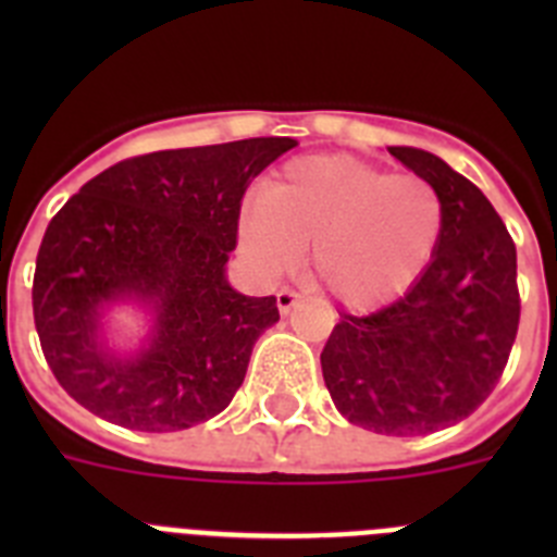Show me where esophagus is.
Listing matches in <instances>:
<instances>
[{
  "label": "esophagus",
  "instance_id": "34e87169",
  "mask_svg": "<svg viewBox=\"0 0 557 557\" xmlns=\"http://www.w3.org/2000/svg\"><path fill=\"white\" fill-rule=\"evenodd\" d=\"M298 301H301V295L295 293V289H289V287H284V289H278V293H275V307H278V312H282V314L293 312V307Z\"/></svg>",
  "mask_w": 557,
  "mask_h": 557
}]
</instances>
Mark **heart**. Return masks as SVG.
Wrapping results in <instances>:
<instances>
[{"label": "heart", "instance_id": "1", "mask_svg": "<svg viewBox=\"0 0 557 557\" xmlns=\"http://www.w3.org/2000/svg\"><path fill=\"white\" fill-rule=\"evenodd\" d=\"M444 231V200L416 172L348 156H304L239 211L236 236L268 275L295 268L312 243L314 278L351 309L393 301L424 273Z\"/></svg>", "mask_w": 557, "mask_h": 557}]
</instances>
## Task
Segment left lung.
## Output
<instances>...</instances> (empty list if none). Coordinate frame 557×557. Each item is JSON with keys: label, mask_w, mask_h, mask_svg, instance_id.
Returning a JSON list of instances; mask_svg holds the SVG:
<instances>
[{"label": "left lung", "mask_w": 557, "mask_h": 557, "mask_svg": "<svg viewBox=\"0 0 557 557\" xmlns=\"http://www.w3.org/2000/svg\"><path fill=\"white\" fill-rule=\"evenodd\" d=\"M444 200L424 273L391 307L339 314L321 354L323 382L351 424L430 435L469 418L508 366L519 329L516 245L488 198L444 159L387 147Z\"/></svg>", "instance_id": "obj_1"}]
</instances>
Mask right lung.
<instances>
[{"instance_id": "right-lung-1", "label": "right lung", "mask_w": 557, "mask_h": 557, "mask_svg": "<svg viewBox=\"0 0 557 557\" xmlns=\"http://www.w3.org/2000/svg\"><path fill=\"white\" fill-rule=\"evenodd\" d=\"M295 145L268 136L147 152L66 200L38 248L33 318L77 405L136 432L189 430L231 405L278 307L236 293L225 264L245 189ZM113 302L151 314L133 352L104 339Z\"/></svg>"}]
</instances>
